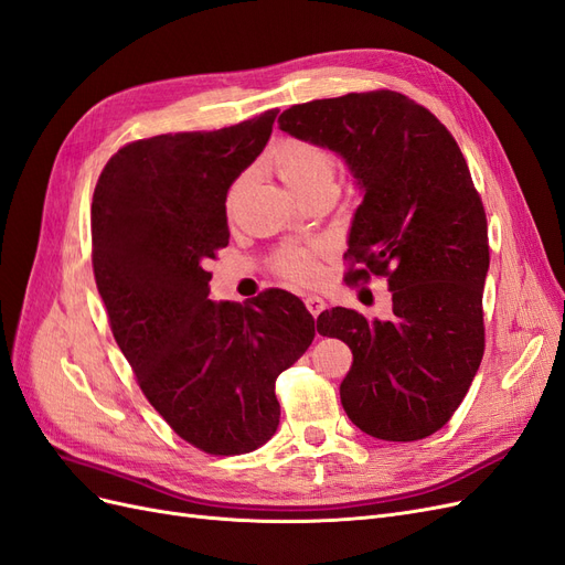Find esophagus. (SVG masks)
<instances>
[{
  "label": "esophagus",
  "instance_id": "esophagus-1",
  "mask_svg": "<svg viewBox=\"0 0 565 565\" xmlns=\"http://www.w3.org/2000/svg\"><path fill=\"white\" fill-rule=\"evenodd\" d=\"M303 306H306V309H309V313L313 318H318L322 313V309H324V301L320 297H316V295H309V297H303Z\"/></svg>",
  "mask_w": 565,
  "mask_h": 565
}]
</instances>
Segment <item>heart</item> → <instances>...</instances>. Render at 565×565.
I'll return each instance as SVG.
<instances>
[{"mask_svg": "<svg viewBox=\"0 0 565 565\" xmlns=\"http://www.w3.org/2000/svg\"><path fill=\"white\" fill-rule=\"evenodd\" d=\"M268 162L273 172L280 177V181L297 193L299 198H306L318 191H334L337 181V158L330 148H324L318 141L311 139H297L289 136L280 143L273 146ZM243 179L231 183L226 193V210L233 212L237 198L243 191ZM273 268L280 278L297 282V285H311L318 278V262L316 252L309 247L299 245H285L273 256Z\"/></svg>", "mask_w": 565, "mask_h": 565, "instance_id": "obj_1", "label": "heart"}]
</instances>
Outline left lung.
<instances>
[{"mask_svg":"<svg viewBox=\"0 0 565 565\" xmlns=\"http://www.w3.org/2000/svg\"><path fill=\"white\" fill-rule=\"evenodd\" d=\"M278 125L349 162L365 195L344 280L386 278L393 299L384 322L341 306L318 316V332L353 353L341 405L374 438L436 434L465 401L486 349L488 221L465 156L431 110L391 89L309 100Z\"/></svg>","mask_w":565,"mask_h":565,"instance_id":"1","label":"left lung"}]
</instances>
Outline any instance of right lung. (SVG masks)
Returning <instances> with one entry per match:
<instances>
[{"instance_id":"1","label":"right lung","mask_w":565,"mask_h":565,"mask_svg":"<svg viewBox=\"0 0 565 565\" xmlns=\"http://www.w3.org/2000/svg\"><path fill=\"white\" fill-rule=\"evenodd\" d=\"M276 115L131 141L94 188L92 266L113 337L148 403L207 455H245L276 434V380L318 328L278 287L245 303L207 299V262L231 237L226 193Z\"/></svg>"}]
</instances>
